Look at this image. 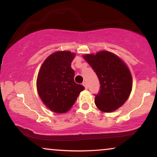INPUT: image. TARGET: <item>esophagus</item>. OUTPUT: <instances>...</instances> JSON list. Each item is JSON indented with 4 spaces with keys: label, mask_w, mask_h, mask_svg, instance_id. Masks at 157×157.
Returning <instances> with one entry per match:
<instances>
[{
    "label": "esophagus",
    "mask_w": 157,
    "mask_h": 157,
    "mask_svg": "<svg viewBox=\"0 0 157 157\" xmlns=\"http://www.w3.org/2000/svg\"><path fill=\"white\" fill-rule=\"evenodd\" d=\"M82 85H83V86H84V87L86 88V89H87V88H88V86H87V82H84L83 83H82Z\"/></svg>",
    "instance_id": "esophagus-1"
}]
</instances>
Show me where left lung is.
<instances>
[{
	"label": "left lung",
	"mask_w": 157,
	"mask_h": 157,
	"mask_svg": "<svg viewBox=\"0 0 157 157\" xmlns=\"http://www.w3.org/2000/svg\"><path fill=\"white\" fill-rule=\"evenodd\" d=\"M82 57L96 72L100 82V93L94 100L97 109L105 113L117 110L126 102L132 90L129 68L119 56L105 50Z\"/></svg>",
	"instance_id": "obj_1"
}]
</instances>
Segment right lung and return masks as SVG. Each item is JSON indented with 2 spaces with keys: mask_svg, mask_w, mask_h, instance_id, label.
<instances>
[{
  "mask_svg": "<svg viewBox=\"0 0 157 157\" xmlns=\"http://www.w3.org/2000/svg\"><path fill=\"white\" fill-rule=\"evenodd\" d=\"M75 56L69 51H57L48 56L39 70L37 93L44 105L55 113L68 112L85 89L74 80L71 63Z\"/></svg>",
  "mask_w": 157,
  "mask_h": 157,
  "instance_id": "obj_1",
  "label": "right lung"
}]
</instances>
